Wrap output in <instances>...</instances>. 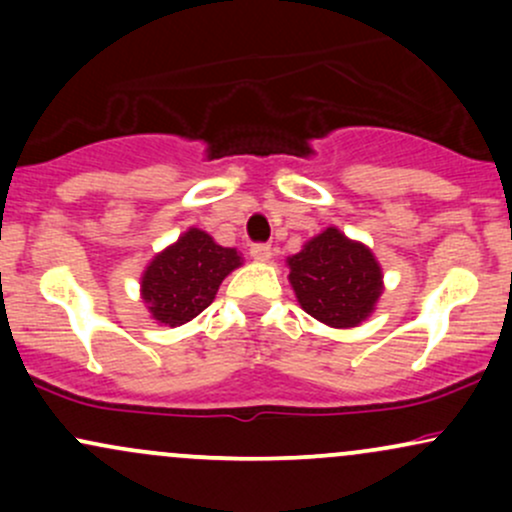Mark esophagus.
<instances>
[{
	"instance_id": "34e87169",
	"label": "esophagus",
	"mask_w": 512,
	"mask_h": 512,
	"mask_svg": "<svg viewBox=\"0 0 512 512\" xmlns=\"http://www.w3.org/2000/svg\"><path fill=\"white\" fill-rule=\"evenodd\" d=\"M250 257L257 262H269L272 260V248L267 243H255L250 248Z\"/></svg>"
}]
</instances>
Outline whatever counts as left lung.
Masks as SVG:
<instances>
[{
	"mask_svg": "<svg viewBox=\"0 0 512 512\" xmlns=\"http://www.w3.org/2000/svg\"><path fill=\"white\" fill-rule=\"evenodd\" d=\"M286 264L301 308L337 330L361 325L383 293V269L373 252L334 226L310 238Z\"/></svg>",
	"mask_w": 512,
	"mask_h": 512,
	"instance_id": "1",
	"label": "left lung"
}]
</instances>
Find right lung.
Listing matches in <instances>:
<instances>
[{
  "instance_id": "1",
  "label": "right lung",
  "mask_w": 512,
  "mask_h": 512,
  "mask_svg": "<svg viewBox=\"0 0 512 512\" xmlns=\"http://www.w3.org/2000/svg\"><path fill=\"white\" fill-rule=\"evenodd\" d=\"M240 264L236 248H223L209 233L190 228L144 269L146 308L161 325H185L209 308L221 281Z\"/></svg>"
}]
</instances>
